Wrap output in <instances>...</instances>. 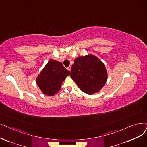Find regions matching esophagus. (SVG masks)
Masks as SVG:
<instances>
[{"mask_svg": "<svg viewBox=\"0 0 147 147\" xmlns=\"http://www.w3.org/2000/svg\"><path fill=\"white\" fill-rule=\"evenodd\" d=\"M67 69L68 70V71H70V70H71V66H69V67H68L67 68Z\"/></svg>", "mask_w": 147, "mask_h": 147, "instance_id": "1", "label": "esophagus"}]
</instances>
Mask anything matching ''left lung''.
Listing matches in <instances>:
<instances>
[{"label":"left lung","mask_w":147,"mask_h":147,"mask_svg":"<svg viewBox=\"0 0 147 147\" xmlns=\"http://www.w3.org/2000/svg\"><path fill=\"white\" fill-rule=\"evenodd\" d=\"M70 76L83 92L92 95L104 86L107 74L103 63L97 57L89 55L74 59Z\"/></svg>","instance_id":"obj_1"}]
</instances>
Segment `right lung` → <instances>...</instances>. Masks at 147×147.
I'll return each instance as SVG.
<instances>
[{"instance_id": "right-lung-1", "label": "right lung", "mask_w": 147, "mask_h": 147, "mask_svg": "<svg viewBox=\"0 0 147 147\" xmlns=\"http://www.w3.org/2000/svg\"><path fill=\"white\" fill-rule=\"evenodd\" d=\"M69 74L61 62L50 59L38 76L36 84L42 93L52 96L59 91L62 82Z\"/></svg>"}]
</instances>
